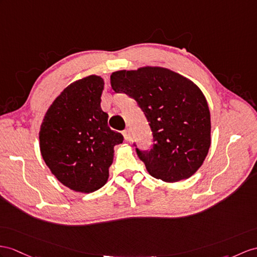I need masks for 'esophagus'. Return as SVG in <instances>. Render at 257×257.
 <instances>
[{"instance_id": "esophagus-1", "label": "esophagus", "mask_w": 257, "mask_h": 257, "mask_svg": "<svg viewBox=\"0 0 257 257\" xmlns=\"http://www.w3.org/2000/svg\"><path fill=\"white\" fill-rule=\"evenodd\" d=\"M123 136H124L125 141H127V142L131 141V139H132V137H131V131H130V128H126V130L123 131Z\"/></svg>"}]
</instances>
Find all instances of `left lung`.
I'll return each mask as SVG.
<instances>
[{
    "mask_svg": "<svg viewBox=\"0 0 257 257\" xmlns=\"http://www.w3.org/2000/svg\"><path fill=\"white\" fill-rule=\"evenodd\" d=\"M112 89L136 100L152 128L150 150L136 148L150 176L173 183L195 173L210 147V112L192 80L169 68L144 66L116 71Z\"/></svg>",
    "mask_w": 257,
    "mask_h": 257,
    "instance_id": "1",
    "label": "left lung"
}]
</instances>
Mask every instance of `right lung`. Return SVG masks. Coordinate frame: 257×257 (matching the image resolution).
Listing matches in <instances>:
<instances>
[{"mask_svg":"<svg viewBox=\"0 0 257 257\" xmlns=\"http://www.w3.org/2000/svg\"><path fill=\"white\" fill-rule=\"evenodd\" d=\"M104 81L89 75L68 85L46 112L40 152L53 176L68 189L92 193L107 183L121 133L108 126L100 107Z\"/></svg>","mask_w":257,"mask_h":257,"instance_id":"right-lung-1","label":"right lung"}]
</instances>
